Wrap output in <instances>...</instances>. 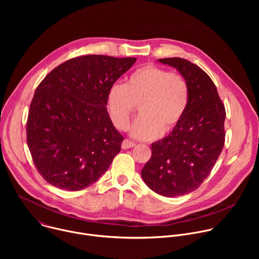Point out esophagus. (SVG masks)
<instances>
[{"mask_svg":"<svg viewBox=\"0 0 259 259\" xmlns=\"http://www.w3.org/2000/svg\"><path fill=\"white\" fill-rule=\"evenodd\" d=\"M136 146V143L129 140V139H124L122 142V149L123 150H127V149H131V147Z\"/></svg>","mask_w":259,"mask_h":259,"instance_id":"obj_1","label":"esophagus"}]
</instances>
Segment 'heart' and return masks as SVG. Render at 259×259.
Here are the masks:
<instances>
[{
    "label": "heart",
    "mask_w": 259,
    "mask_h": 259,
    "mask_svg": "<svg viewBox=\"0 0 259 259\" xmlns=\"http://www.w3.org/2000/svg\"><path fill=\"white\" fill-rule=\"evenodd\" d=\"M190 102V87L178 72L146 64L109 88L105 106L113 125L121 131L139 106L140 116L130 127L139 140H152L172 132L182 120Z\"/></svg>",
    "instance_id": "obj_1"
}]
</instances>
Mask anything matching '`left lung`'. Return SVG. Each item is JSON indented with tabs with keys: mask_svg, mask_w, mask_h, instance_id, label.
I'll list each match as a JSON object with an SVG mask.
<instances>
[{
	"mask_svg": "<svg viewBox=\"0 0 259 259\" xmlns=\"http://www.w3.org/2000/svg\"><path fill=\"white\" fill-rule=\"evenodd\" d=\"M175 67L190 87V102L178 126L152 143V157L141 177L155 193L172 198L196 191L224 149L226 108L207 73L180 57L159 59Z\"/></svg>",
	"mask_w": 259,
	"mask_h": 259,
	"instance_id": "obj_1",
	"label": "left lung"
}]
</instances>
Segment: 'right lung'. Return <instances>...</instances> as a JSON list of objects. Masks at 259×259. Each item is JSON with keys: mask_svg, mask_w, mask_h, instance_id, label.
<instances>
[{"mask_svg": "<svg viewBox=\"0 0 259 259\" xmlns=\"http://www.w3.org/2000/svg\"><path fill=\"white\" fill-rule=\"evenodd\" d=\"M135 57L83 55L52 69L36 87L26 124L33 164L52 186L81 191L121 151L124 137L110 121L106 95Z\"/></svg>", "mask_w": 259, "mask_h": 259, "instance_id": "right-lung-1", "label": "right lung"}]
</instances>
